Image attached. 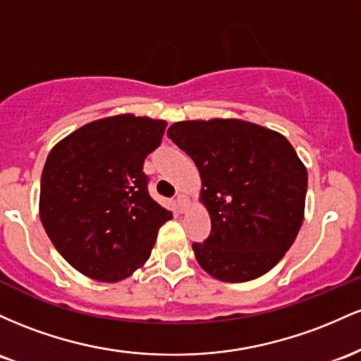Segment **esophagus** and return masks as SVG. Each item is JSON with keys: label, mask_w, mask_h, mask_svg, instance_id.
<instances>
[{"label": "esophagus", "mask_w": 361, "mask_h": 361, "mask_svg": "<svg viewBox=\"0 0 361 361\" xmlns=\"http://www.w3.org/2000/svg\"><path fill=\"white\" fill-rule=\"evenodd\" d=\"M176 202H177V206H179V212L184 213L185 212V204H188V197H185L184 194H177Z\"/></svg>", "instance_id": "esophagus-1"}]
</instances>
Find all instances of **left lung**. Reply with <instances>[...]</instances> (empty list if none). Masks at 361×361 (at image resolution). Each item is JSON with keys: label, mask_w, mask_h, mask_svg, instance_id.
Segmentation results:
<instances>
[{"label": "left lung", "mask_w": 361, "mask_h": 361, "mask_svg": "<svg viewBox=\"0 0 361 361\" xmlns=\"http://www.w3.org/2000/svg\"><path fill=\"white\" fill-rule=\"evenodd\" d=\"M167 135L194 160L212 233L192 244L202 269L226 283L278 264L303 221L307 169L290 141L242 119L180 121Z\"/></svg>", "instance_id": "8db88e82"}]
</instances>
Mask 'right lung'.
<instances>
[{
	"mask_svg": "<svg viewBox=\"0 0 361 361\" xmlns=\"http://www.w3.org/2000/svg\"><path fill=\"white\" fill-rule=\"evenodd\" d=\"M167 123L119 114L93 121L47 155L39 213L58 252L85 276L117 283L148 261L172 213L152 200L143 172Z\"/></svg>",
	"mask_w": 361,
	"mask_h": 361,
	"instance_id": "right-lung-1",
	"label": "right lung"
}]
</instances>
